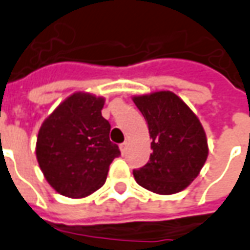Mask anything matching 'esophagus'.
<instances>
[{
    "instance_id": "obj_1",
    "label": "esophagus",
    "mask_w": 250,
    "mask_h": 250,
    "mask_svg": "<svg viewBox=\"0 0 250 250\" xmlns=\"http://www.w3.org/2000/svg\"><path fill=\"white\" fill-rule=\"evenodd\" d=\"M127 147H128V143H127V142H125V143L119 144L120 152L123 153V155H125V151H127Z\"/></svg>"
}]
</instances>
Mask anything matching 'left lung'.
Masks as SVG:
<instances>
[{"instance_id": "1", "label": "left lung", "mask_w": 250, "mask_h": 250, "mask_svg": "<svg viewBox=\"0 0 250 250\" xmlns=\"http://www.w3.org/2000/svg\"><path fill=\"white\" fill-rule=\"evenodd\" d=\"M132 101L148 125L149 162L134 169L136 183L159 195H173L195 180L208 158L199 118L171 91L138 95Z\"/></svg>"}]
</instances>
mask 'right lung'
Instances as JSON below:
<instances>
[{
    "mask_svg": "<svg viewBox=\"0 0 250 250\" xmlns=\"http://www.w3.org/2000/svg\"><path fill=\"white\" fill-rule=\"evenodd\" d=\"M104 98L74 92L42 123L37 160L50 186L79 199L99 189L119 147L108 138L111 125L102 116Z\"/></svg>",
    "mask_w": 250,
    "mask_h": 250,
    "instance_id": "1",
    "label": "right lung"
}]
</instances>
